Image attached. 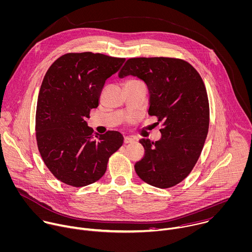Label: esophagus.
I'll use <instances>...</instances> for the list:
<instances>
[{
	"instance_id": "1",
	"label": "esophagus",
	"mask_w": 252,
	"mask_h": 252,
	"mask_svg": "<svg viewBox=\"0 0 252 252\" xmlns=\"http://www.w3.org/2000/svg\"><path fill=\"white\" fill-rule=\"evenodd\" d=\"M135 140H134V138H132V137H130V136H125V139H124V142L125 143H132V142H134Z\"/></svg>"
}]
</instances>
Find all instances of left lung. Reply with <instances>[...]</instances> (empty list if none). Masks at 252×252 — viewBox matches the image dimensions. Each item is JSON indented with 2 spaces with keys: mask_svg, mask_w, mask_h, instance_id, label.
<instances>
[{
  "mask_svg": "<svg viewBox=\"0 0 252 252\" xmlns=\"http://www.w3.org/2000/svg\"><path fill=\"white\" fill-rule=\"evenodd\" d=\"M129 75L146 84L148 114L163 126L159 140H139L145 154L135 163V172L151 186H175L192 171L208 134L210 111L204 82L191 64L167 57L130 58L119 77Z\"/></svg>",
  "mask_w": 252,
  "mask_h": 252,
  "instance_id": "obj_1",
  "label": "left lung"
}]
</instances>
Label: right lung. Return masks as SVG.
<instances>
[{
    "instance_id": "obj_1",
    "label": "right lung",
    "mask_w": 252,
    "mask_h": 252,
    "mask_svg": "<svg viewBox=\"0 0 252 252\" xmlns=\"http://www.w3.org/2000/svg\"><path fill=\"white\" fill-rule=\"evenodd\" d=\"M125 61L101 53H67L43 78L35 118L37 146L50 172L67 185L83 187L101 179L110 156L124 143L116 130L94 134L87 119L100 104L106 80Z\"/></svg>"
}]
</instances>
